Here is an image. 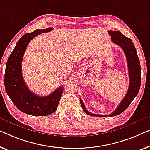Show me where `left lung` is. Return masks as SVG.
<instances>
[{
  "label": "left lung",
  "mask_w": 150,
  "mask_h": 150,
  "mask_svg": "<svg viewBox=\"0 0 150 150\" xmlns=\"http://www.w3.org/2000/svg\"><path fill=\"white\" fill-rule=\"evenodd\" d=\"M109 35L111 36V40L113 43L121 47L126 56L127 63H128L129 76V87L128 91L121 102L118 105L117 109L108 115V117H114L121 114L128 108L129 105L136 97L139 92L141 86V67L139 57H138L135 47L132 40L124 35L118 31H108ZM83 110L87 115L93 117H106L107 115H96L93 114L87 110L82 100L80 98Z\"/></svg>",
  "instance_id": "8db88e82"
}]
</instances>
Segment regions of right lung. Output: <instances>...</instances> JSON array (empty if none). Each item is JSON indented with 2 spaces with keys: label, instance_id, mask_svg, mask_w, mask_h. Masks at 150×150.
Instances as JSON below:
<instances>
[{
  "label": "right lung",
  "instance_id": "obj_1",
  "mask_svg": "<svg viewBox=\"0 0 150 150\" xmlns=\"http://www.w3.org/2000/svg\"><path fill=\"white\" fill-rule=\"evenodd\" d=\"M52 30L49 28L25 33L17 42L6 62L4 73L6 92L19 110L30 115L48 116L54 112L63 92V88L59 87L47 96H39L28 89L22 76L21 62L28 44L38 35Z\"/></svg>",
  "mask_w": 150,
  "mask_h": 150
}]
</instances>
